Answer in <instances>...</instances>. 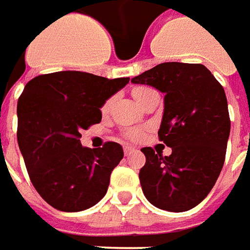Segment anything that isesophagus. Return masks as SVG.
I'll use <instances>...</instances> for the list:
<instances>
[{
    "instance_id": "esophagus-1",
    "label": "esophagus",
    "mask_w": 250,
    "mask_h": 250,
    "mask_svg": "<svg viewBox=\"0 0 250 250\" xmlns=\"http://www.w3.org/2000/svg\"><path fill=\"white\" fill-rule=\"evenodd\" d=\"M134 152V148L132 146H124V153H125V156H128L130 153H133Z\"/></svg>"
}]
</instances>
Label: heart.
Segmentation results:
<instances>
[{"label":"heart","instance_id":"heart-1","mask_svg":"<svg viewBox=\"0 0 250 250\" xmlns=\"http://www.w3.org/2000/svg\"><path fill=\"white\" fill-rule=\"evenodd\" d=\"M149 90H152V88L144 87V86H139V87H134L133 90H132V94H133L134 100L137 101V104L141 102V100L144 98L145 94L148 93ZM111 101H113V98H109V100L106 101L105 104L102 105V109H101V110L104 111V113L109 110V109H110ZM126 137H128L129 140H132V141H137V140H140V137H141V132H140V130H129V132H126Z\"/></svg>","mask_w":250,"mask_h":250}]
</instances>
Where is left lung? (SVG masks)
I'll return each instance as SVG.
<instances>
[{
    "label": "left lung",
    "mask_w": 250,
    "mask_h": 250,
    "mask_svg": "<svg viewBox=\"0 0 250 250\" xmlns=\"http://www.w3.org/2000/svg\"><path fill=\"white\" fill-rule=\"evenodd\" d=\"M164 97L159 140L169 156L145 146L139 178L145 198L162 210L180 213L199 205L224 167L230 133L228 100L222 84L199 63L167 62L132 78Z\"/></svg>",
    "instance_id": "1"
}]
</instances>
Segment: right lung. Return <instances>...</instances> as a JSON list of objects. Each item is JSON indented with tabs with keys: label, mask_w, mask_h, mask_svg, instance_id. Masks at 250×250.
Instances as JSON below:
<instances>
[{
	"label": "right lung",
	"mask_w": 250,
	"mask_h": 250,
	"mask_svg": "<svg viewBox=\"0 0 250 250\" xmlns=\"http://www.w3.org/2000/svg\"><path fill=\"white\" fill-rule=\"evenodd\" d=\"M128 82L59 71L25 84L17 102V141L32 185L56 210L82 211L105 196L122 146L107 141L90 149L79 139L83 129L100 124L102 105Z\"/></svg>",
	"instance_id": "add662e5"
}]
</instances>
